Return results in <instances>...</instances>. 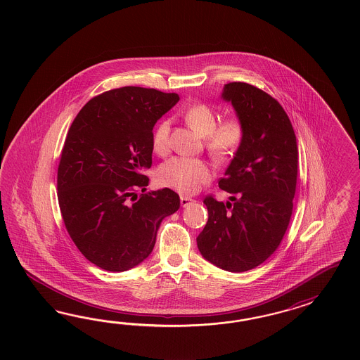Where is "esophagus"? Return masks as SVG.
Wrapping results in <instances>:
<instances>
[{
    "instance_id": "obj_1",
    "label": "esophagus",
    "mask_w": 360,
    "mask_h": 360,
    "mask_svg": "<svg viewBox=\"0 0 360 360\" xmlns=\"http://www.w3.org/2000/svg\"><path fill=\"white\" fill-rule=\"evenodd\" d=\"M191 202H194V199H191V198H188V196H181V205H182V207L188 206Z\"/></svg>"
}]
</instances>
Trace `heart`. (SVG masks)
Returning <instances> with one entry per match:
<instances>
[{
    "label": "heart",
    "mask_w": 360,
    "mask_h": 360,
    "mask_svg": "<svg viewBox=\"0 0 360 360\" xmlns=\"http://www.w3.org/2000/svg\"><path fill=\"white\" fill-rule=\"evenodd\" d=\"M186 122L200 136L206 137V148L218 162H226L239 152L245 127L238 117H229L218 124V113L207 104H193L184 112ZM153 150L164 155L170 145V121L158 122L153 131ZM211 166L199 158L174 157L160 166L157 179L160 185L170 187L179 194L193 195L212 179Z\"/></svg>",
    "instance_id": "obj_1"
}]
</instances>
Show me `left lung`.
<instances>
[{
	"label": "left lung",
	"instance_id": "left-lung-1",
	"mask_svg": "<svg viewBox=\"0 0 360 360\" xmlns=\"http://www.w3.org/2000/svg\"><path fill=\"white\" fill-rule=\"evenodd\" d=\"M245 127V139L219 187L226 205L205 198L207 224L196 238L202 256L229 272H245L276 251L293 212L298 148L281 104L260 88L233 82L223 88Z\"/></svg>",
	"mask_w": 360,
	"mask_h": 360
}]
</instances>
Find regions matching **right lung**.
<instances>
[{"mask_svg": "<svg viewBox=\"0 0 360 360\" xmlns=\"http://www.w3.org/2000/svg\"><path fill=\"white\" fill-rule=\"evenodd\" d=\"M176 94L121 87L80 109L58 167V200L65 229L84 257L124 272L152 253L157 231L179 208L170 188L146 191L153 127L178 103Z\"/></svg>", "mask_w": 360, "mask_h": 360, "instance_id": "obj_1", "label": "right lung"}]
</instances>
